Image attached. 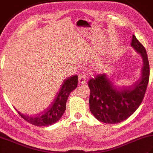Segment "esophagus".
<instances>
[{
  "instance_id": "1",
  "label": "esophagus",
  "mask_w": 153,
  "mask_h": 153,
  "mask_svg": "<svg viewBox=\"0 0 153 153\" xmlns=\"http://www.w3.org/2000/svg\"><path fill=\"white\" fill-rule=\"evenodd\" d=\"M86 83V76L84 73H82L79 75L78 83L79 85H83Z\"/></svg>"
}]
</instances>
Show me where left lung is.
<instances>
[{
    "label": "left lung",
    "mask_w": 153,
    "mask_h": 153,
    "mask_svg": "<svg viewBox=\"0 0 153 153\" xmlns=\"http://www.w3.org/2000/svg\"><path fill=\"white\" fill-rule=\"evenodd\" d=\"M131 47L143 60L141 76L131 86H119L106 74H100L88 82L89 108L99 121L115 124L126 120L140 106L149 79V63L147 51L134 35Z\"/></svg>",
    "instance_id": "obj_1"
}]
</instances>
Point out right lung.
Segmentation results:
<instances>
[{"mask_svg":"<svg viewBox=\"0 0 153 153\" xmlns=\"http://www.w3.org/2000/svg\"><path fill=\"white\" fill-rule=\"evenodd\" d=\"M78 76H74L68 77L62 84L56 97L49 106L38 116L33 117L24 115L18 112L22 118L25 121L37 126H48L54 124L59 120L66 110V105L70 93L77 86Z\"/></svg>","mask_w":153,"mask_h":153,"instance_id":"add662e5","label":"right lung"}]
</instances>
